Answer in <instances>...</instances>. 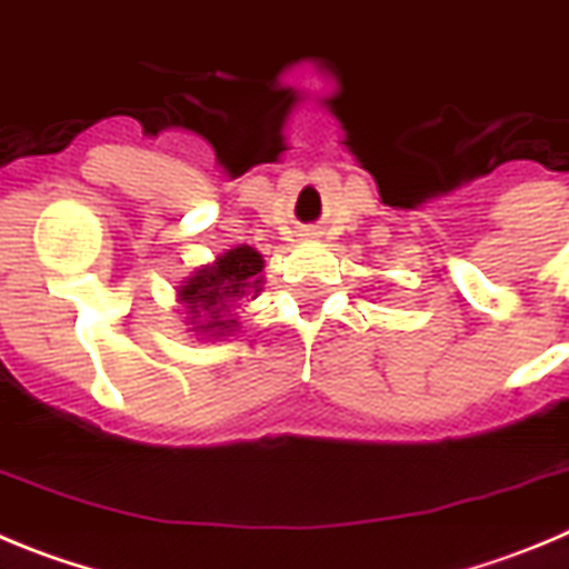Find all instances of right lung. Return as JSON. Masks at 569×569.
<instances>
[{"label": "right lung", "mask_w": 569, "mask_h": 569, "mask_svg": "<svg viewBox=\"0 0 569 569\" xmlns=\"http://www.w3.org/2000/svg\"><path fill=\"white\" fill-rule=\"evenodd\" d=\"M260 272H263V254L240 243L183 278L178 286V303L187 309V322L192 331L212 340L238 331L232 309L243 297L254 300L260 295L263 289Z\"/></svg>", "instance_id": "right-lung-1"}]
</instances>
